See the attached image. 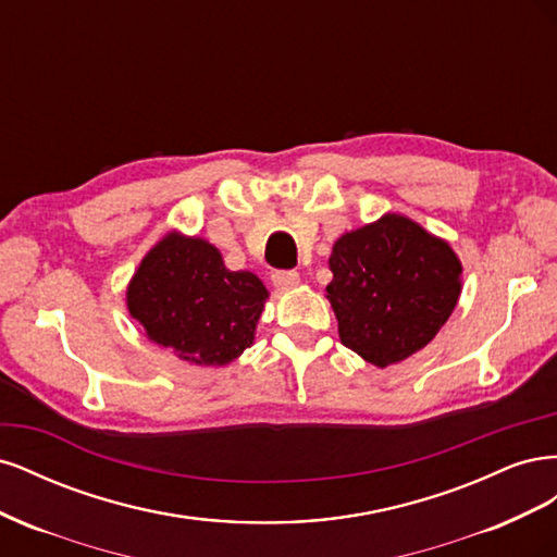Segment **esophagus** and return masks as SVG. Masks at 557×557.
Here are the masks:
<instances>
[{"instance_id": "1", "label": "esophagus", "mask_w": 557, "mask_h": 557, "mask_svg": "<svg viewBox=\"0 0 557 557\" xmlns=\"http://www.w3.org/2000/svg\"><path fill=\"white\" fill-rule=\"evenodd\" d=\"M272 281L278 290H290L299 283V274L295 272V269H276V272L272 274Z\"/></svg>"}]
</instances>
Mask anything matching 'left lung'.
Masks as SVG:
<instances>
[{
    "label": "left lung",
    "mask_w": 557,
    "mask_h": 557,
    "mask_svg": "<svg viewBox=\"0 0 557 557\" xmlns=\"http://www.w3.org/2000/svg\"><path fill=\"white\" fill-rule=\"evenodd\" d=\"M330 269L342 344L376 367L428 346L460 297L462 264L450 246L395 213L344 234Z\"/></svg>",
    "instance_id": "1"
}]
</instances>
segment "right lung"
Returning <instances> with one entry per match:
<instances>
[{"mask_svg":"<svg viewBox=\"0 0 557 557\" xmlns=\"http://www.w3.org/2000/svg\"><path fill=\"white\" fill-rule=\"evenodd\" d=\"M264 299L256 274L230 272L218 248L176 232L148 252L127 288L148 339L205 367L227 364L252 344Z\"/></svg>","mask_w":557,"mask_h":557,"instance_id":"1","label":"right lung"}]
</instances>
